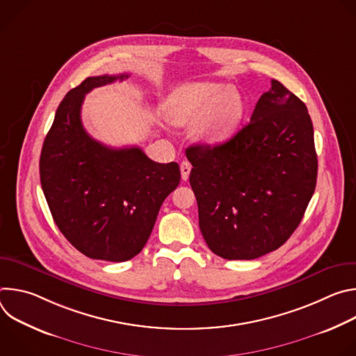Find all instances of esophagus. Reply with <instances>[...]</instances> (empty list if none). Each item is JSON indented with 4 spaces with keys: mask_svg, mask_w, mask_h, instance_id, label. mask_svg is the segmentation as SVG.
I'll return each instance as SVG.
<instances>
[{
    "mask_svg": "<svg viewBox=\"0 0 356 356\" xmlns=\"http://www.w3.org/2000/svg\"><path fill=\"white\" fill-rule=\"evenodd\" d=\"M190 170H191V165L188 162H181L180 165V172H181V179L187 180L190 176Z\"/></svg>",
    "mask_w": 356,
    "mask_h": 356,
    "instance_id": "esophagus-1",
    "label": "esophagus"
}]
</instances>
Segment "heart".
Wrapping results in <instances>:
<instances>
[{"mask_svg":"<svg viewBox=\"0 0 356 356\" xmlns=\"http://www.w3.org/2000/svg\"><path fill=\"white\" fill-rule=\"evenodd\" d=\"M243 110V98L236 88L213 81L184 84L166 104L173 124H193L194 139L209 145L227 139L241 122Z\"/></svg>","mask_w":356,"mask_h":356,"instance_id":"1","label":"heart"}]
</instances>
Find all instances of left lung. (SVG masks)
I'll use <instances>...</instances> for the list:
<instances>
[{
	"mask_svg": "<svg viewBox=\"0 0 356 356\" xmlns=\"http://www.w3.org/2000/svg\"><path fill=\"white\" fill-rule=\"evenodd\" d=\"M186 156L202 238L228 261L257 259L280 248L316 190L312 118L277 80L249 124L221 143L191 145Z\"/></svg>",
	"mask_w": 356,
	"mask_h": 356,
	"instance_id": "8db88e82",
	"label": "left lung"
}]
</instances>
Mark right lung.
Returning a JSON list of instances; mask_svg holds the SVG:
<instances>
[{
	"label": "right lung",
	"instance_id": "right-lung-1",
	"mask_svg": "<svg viewBox=\"0 0 356 356\" xmlns=\"http://www.w3.org/2000/svg\"><path fill=\"white\" fill-rule=\"evenodd\" d=\"M128 74L87 77L58 107L39 161L40 184L65 238L91 259L125 262L142 250L165 198L180 183L176 162L158 163L138 146L114 149L92 139L81 106L95 87Z\"/></svg>",
	"mask_w": 356,
	"mask_h": 356
}]
</instances>
